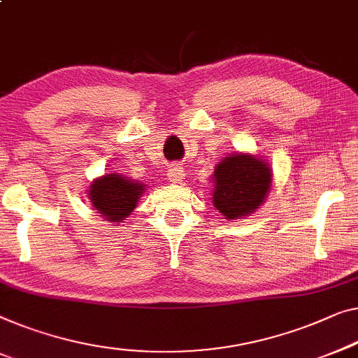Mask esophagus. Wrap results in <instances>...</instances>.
Returning <instances> with one entry per match:
<instances>
[{"label":"esophagus","mask_w":358,"mask_h":358,"mask_svg":"<svg viewBox=\"0 0 358 358\" xmlns=\"http://www.w3.org/2000/svg\"><path fill=\"white\" fill-rule=\"evenodd\" d=\"M185 178V171L182 166H171L169 171H168V179L171 180V182H180Z\"/></svg>","instance_id":"34e87169"}]
</instances>
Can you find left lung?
<instances>
[{"instance_id": "8db88e82", "label": "left lung", "mask_w": 358, "mask_h": 358, "mask_svg": "<svg viewBox=\"0 0 358 358\" xmlns=\"http://www.w3.org/2000/svg\"><path fill=\"white\" fill-rule=\"evenodd\" d=\"M213 203L227 220L247 216L263 203L271 185V171L252 155H231L213 174Z\"/></svg>"}]
</instances>
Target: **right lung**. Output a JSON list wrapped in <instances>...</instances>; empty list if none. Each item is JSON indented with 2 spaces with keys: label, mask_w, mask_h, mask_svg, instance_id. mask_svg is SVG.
Listing matches in <instances>:
<instances>
[{
  "label": "right lung",
  "mask_w": 358,
  "mask_h": 358,
  "mask_svg": "<svg viewBox=\"0 0 358 358\" xmlns=\"http://www.w3.org/2000/svg\"><path fill=\"white\" fill-rule=\"evenodd\" d=\"M143 192V184L134 179H126L121 174H105L90 185L89 195L93 208L106 221L121 222L132 213Z\"/></svg>",
  "instance_id": "right-lung-1"
}]
</instances>
